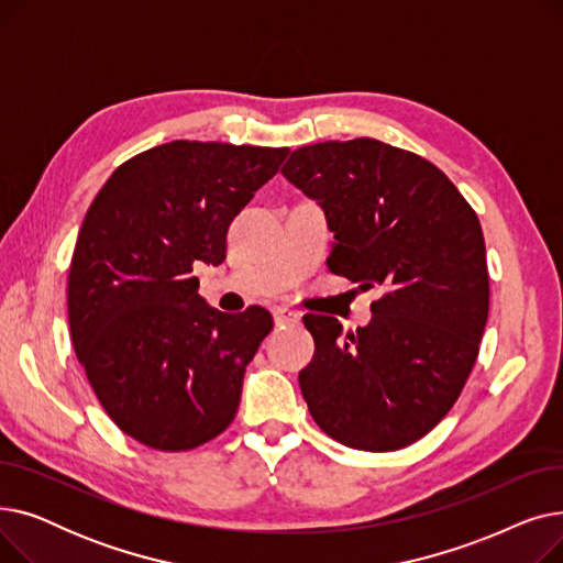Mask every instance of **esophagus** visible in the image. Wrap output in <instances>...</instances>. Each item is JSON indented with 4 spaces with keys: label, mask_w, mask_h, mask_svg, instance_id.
Returning <instances> with one entry per match:
<instances>
[{
    "label": "esophagus",
    "mask_w": 563,
    "mask_h": 563,
    "mask_svg": "<svg viewBox=\"0 0 563 563\" xmlns=\"http://www.w3.org/2000/svg\"><path fill=\"white\" fill-rule=\"evenodd\" d=\"M301 319V312H297V310H291V308H285V306H278V308H274V321L278 323H289V321H299Z\"/></svg>",
    "instance_id": "esophagus-1"
}]
</instances>
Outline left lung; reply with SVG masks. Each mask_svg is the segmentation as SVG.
I'll list each match as a JSON object with an SVG mask.
<instances>
[{"label": "left lung", "mask_w": 563, "mask_h": 563, "mask_svg": "<svg viewBox=\"0 0 563 563\" xmlns=\"http://www.w3.org/2000/svg\"><path fill=\"white\" fill-rule=\"evenodd\" d=\"M280 173L327 214L329 269L386 287L356 333L303 317L310 416L346 448L401 450L448 416L475 367L488 319L479 219L440 168L376 139L303 145Z\"/></svg>", "instance_id": "8db88e82"}]
</instances>
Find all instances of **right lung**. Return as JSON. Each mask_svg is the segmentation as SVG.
<instances>
[{"instance_id": "1", "label": "right lung", "mask_w": 563, "mask_h": 563, "mask_svg": "<svg viewBox=\"0 0 563 563\" xmlns=\"http://www.w3.org/2000/svg\"><path fill=\"white\" fill-rule=\"evenodd\" d=\"M287 155L162 143L118 166L88 207L68 274L73 346L107 416L147 448L194 450L236 416L274 319L210 308L194 266L225 260L232 219Z\"/></svg>"}]
</instances>
